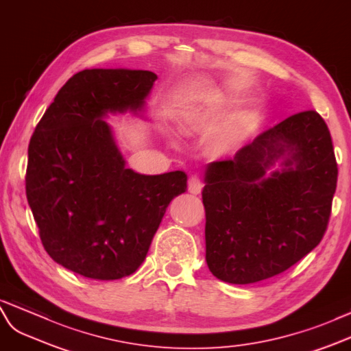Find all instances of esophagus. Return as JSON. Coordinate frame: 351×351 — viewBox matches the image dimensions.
I'll list each match as a JSON object with an SVG mask.
<instances>
[{"mask_svg":"<svg viewBox=\"0 0 351 351\" xmlns=\"http://www.w3.org/2000/svg\"><path fill=\"white\" fill-rule=\"evenodd\" d=\"M188 190H190V193L193 194H200L202 190H203V182L200 176L197 175H191L190 179H188Z\"/></svg>","mask_w":351,"mask_h":351,"instance_id":"34e87169","label":"esophagus"}]
</instances>
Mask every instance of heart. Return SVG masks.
<instances>
[{"instance_id":"heart-1","label":"heart","mask_w":351,"mask_h":351,"mask_svg":"<svg viewBox=\"0 0 351 351\" xmlns=\"http://www.w3.org/2000/svg\"><path fill=\"white\" fill-rule=\"evenodd\" d=\"M200 117H202V111L199 110V108H191V110L186 114V120L190 123H195L200 119Z\"/></svg>"}]
</instances>
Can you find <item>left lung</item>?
I'll use <instances>...</instances> for the list:
<instances>
[{"mask_svg":"<svg viewBox=\"0 0 351 351\" xmlns=\"http://www.w3.org/2000/svg\"><path fill=\"white\" fill-rule=\"evenodd\" d=\"M278 158L282 169L266 176ZM338 166L316 111L287 117L204 172L206 263L222 282L249 285L286 271L325 236Z\"/></svg>","mask_w":351,"mask_h":351,"instance_id":"8db88e82","label":"left lung"}]
</instances>
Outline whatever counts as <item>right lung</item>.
Returning a JSON list of instances; mask_svg holds the SVG:
<instances>
[{"mask_svg": "<svg viewBox=\"0 0 351 351\" xmlns=\"http://www.w3.org/2000/svg\"><path fill=\"white\" fill-rule=\"evenodd\" d=\"M151 71L84 69L71 77L35 128L26 199L46 252L95 280L133 274L145 259L169 203L186 191L181 170L125 169L106 112L141 111Z\"/></svg>", "mask_w": 351, "mask_h": 351, "instance_id": "1", "label": "right lung"}]
</instances>
